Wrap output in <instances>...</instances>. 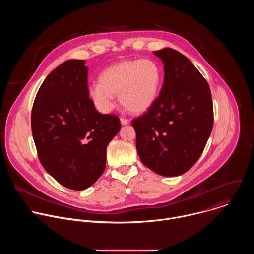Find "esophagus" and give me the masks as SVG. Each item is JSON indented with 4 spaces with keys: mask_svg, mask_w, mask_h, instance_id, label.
<instances>
[{
    "mask_svg": "<svg viewBox=\"0 0 254 254\" xmlns=\"http://www.w3.org/2000/svg\"><path fill=\"white\" fill-rule=\"evenodd\" d=\"M121 123L123 126H127L129 124V121L127 120V119H124V118H121Z\"/></svg>",
    "mask_w": 254,
    "mask_h": 254,
    "instance_id": "esophagus-1",
    "label": "esophagus"
}]
</instances>
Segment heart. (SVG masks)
Wrapping results in <instances>:
<instances>
[{
  "mask_svg": "<svg viewBox=\"0 0 254 254\" xmlns=\"http://www.w3.org/2000/svg\"><path fill=\"white\" fill-rule=\"evenodd\" d=\"M99 83L88 88V96L101 113L111 112L114 96L131 114L147 112L155 103L162 83L160 66L150 59L124 60L105 68Z\"/></svg>",
  "mask_w": 254,
  "mask_h": 254,
  "instance_id": "obj_1",
  "label": "heart"
}]
</instances>
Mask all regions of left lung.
<instances>
[{
	"instance_id": "obj_1",
	"label": "left lung",
	"mask_w": 254,
	"mask_h": 254,
	"mask_svg": "<svg viewBox=\"0 0 254 254\" xmlns=\"http://www.w3.org/2000/svg\"><path fill=\"white\" fill-rule=\"evenodd\" d=\"M164 64V83L155 103L132 120L141 163L155 173L180 176L202 155L213 128L208 82L193 63L172 48L155 51Z\"/></svg>"
}]
</instances>
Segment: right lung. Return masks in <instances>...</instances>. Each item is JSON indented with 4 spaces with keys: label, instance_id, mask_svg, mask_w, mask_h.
<instances>
[{
    "label": "right lung",
    "instance_id": "1",
    "mask_svg": "<svg viewBox=\"0 0 254 254\" xmlns=\"http://www.w3.org/2000/svg\"><path fill=\"white\" fill-rule=\"evenodd\" d=\"M84 60H67L45 78L31 114L38 158L59 184L81 191L105 169L106 148L120 131L115 115L99 114L88 96Z\"/></svg>",
    "mask_w": 254,
    "mask_h": 254
}]
</instances>
